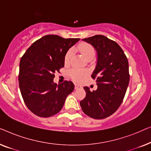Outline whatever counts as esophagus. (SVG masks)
Segmentation results:
<instances>
[{"label": "esophagus", "mask_w": 151, "mask_h": 151, "mask_svg": "<svg viewBox=\"0 0 151 151\" xmlns=\"http://www.w3.org/2000/svg\"><path fill=\"white\" fill-rule=\"evenodd\" d=\"M82 86H80V84H75V89H80V88H82Z\"/></svg>", "instance_id": "obj_1"}]
</instances>
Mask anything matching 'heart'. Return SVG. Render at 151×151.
Wrapping results in <instances>:
<instances>
[{"label":"heart","instance_id":"b5f03b06","mask_svg":"<svg viewBox=\"0 0 151 151\" xmlns=\"http://www.w3.org/2000/svg\"><path fill=\"white\" fill-rule=\"evenodd\" d=\"M78 48L82 56H83L85 59H87L90 57L94 56V54H95L94 49L90 45L84 43V44L80 45ZM73 49H69V50L68 51V52L67 53V54L65 55V63H69L70 60L71 58V57L73 56ZM70 75H71V78H73L74 80L80 82V81H82V80L84 78V77H85L86 73L84 71H82V70H80L78 69H73L70 71Z\"/></svg>","mask_w":151,"mask_h":151}]
</instances>
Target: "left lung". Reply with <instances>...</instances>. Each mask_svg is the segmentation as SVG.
Returning a JSON list of instances; mask_svg holds the SVG:
<instances>
[{"instance_id": "obj_1", "label": "left lung", "mask_w": 151, "mask_h": 151, "mask_svg": "<svg viewBox=\"0 0 151 151\" xmlns=\"http://www.w3.org/2000/svg\"><path fill=\"white\" fill-rule=\"evenodd\" d=\"M97 52L96 66L91 77L98 88L91 92L84 86L86 97L80 106L86 115L104 119L117 110L122 102L129 83V62L120 47L102 35L82 39Z\"/></svg>"}]
</instances>
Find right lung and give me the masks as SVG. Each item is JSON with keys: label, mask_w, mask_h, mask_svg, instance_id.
<instances>
[{"label": "right lung", "mask_w": 151, "mask_h": 151, "mask_svg": "<svg viewBox=\"0 0 151 151\" xmlns=\"http://www.w3.org/2000/svg\"><path fill=\"white\" fill-rule=\"evenodd\" d=\"M79 40L47 35L33 43L20 59V93L26 106L35 115L42 117L55 115L73 91L71 81L57 84L53 78L55 72L65 66L68 50Z\"/></svg>", "instance_id": "right-lung-1"}]
</instances>
